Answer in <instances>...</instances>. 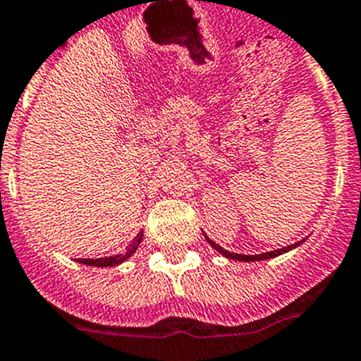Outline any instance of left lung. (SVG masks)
Listing matches in <instances>:
<instances>
[{
  "instance_id": "obj_1",
  "label": "left lung",
  "mask_w": 361,
  "mask_h": 361,
  "mask_svg": "<svg viewBox=\"0 0 361 361\" xmlns=\"http://www.w3.org/2000/svg\"><path fill=\"white\" fill-rule=\"evenodd\" d=\"M205 240L209 241V245L214 247L216 250H218L219 255L225 256V258H231V259H238V262H262V259H269V258H276V256L280 255H285V252H289V250L296 249V247H300L303 243L302 241H296L294 245H289V247H283V249H276V250H271V252H262V255H252V256H247V255H238V252H231V250H225L224 247H219L218 243H214L212 240H209V238L205 236Z\"/></svg>"
}]
</instances>
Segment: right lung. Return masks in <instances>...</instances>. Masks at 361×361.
Returning a JSON list of instances; mask_svg holds the SVG:
<instances>
[{
	"label": "right lung",
	"instance_id": "add662e5",
	"mask_svg": "<svg viewBox=\"0 0 361 361\" xmlns=\"http://www.w3.org/2000/svg\"><path fill=\"white\" fill-rule=\"evenodd\" d=\"M142 238H143V233L140 231V234L136 236V240H134V243L127 249V252H123V255H114V256H106V258H98V259H90V258H85V259H78L80 263H83V265H92V267H116V265H120V263H123L125 259H128L130 256L134 255L137 250V247H140V243H142Z\"/></svg>",
	"mask_w": 361,
	"mask_h": 361
}]
</instances>
